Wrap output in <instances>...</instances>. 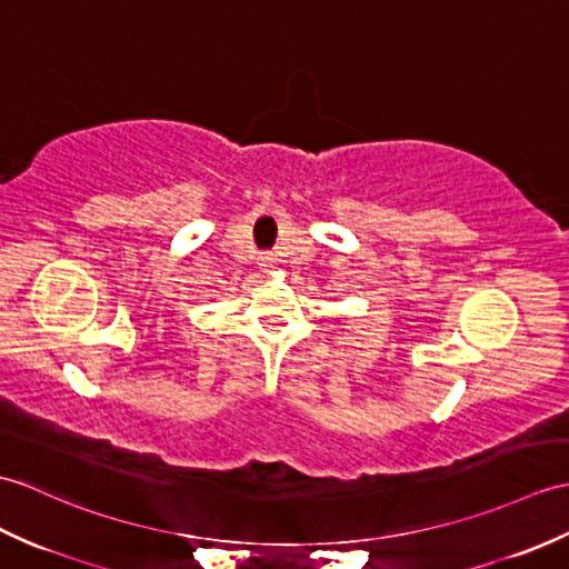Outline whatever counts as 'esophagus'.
Segmentation results:
<instances>
[{"mask_svg": "<svg viewBox=\"0 0 569 569\" xmlns=\"http://www.w3.org/2000/svg\"><path fill=\"white\" fill-rule=\"evenodd\" d=\"M259 261H261V267H263V269H271L273 263H276V257H273L271 252H263V254L259 257Z\"/></svg>", "mask_w": 569, "mask_h": 569, "instance_id": "esophagus-1", "label": "esophagus"}]
</instances>
